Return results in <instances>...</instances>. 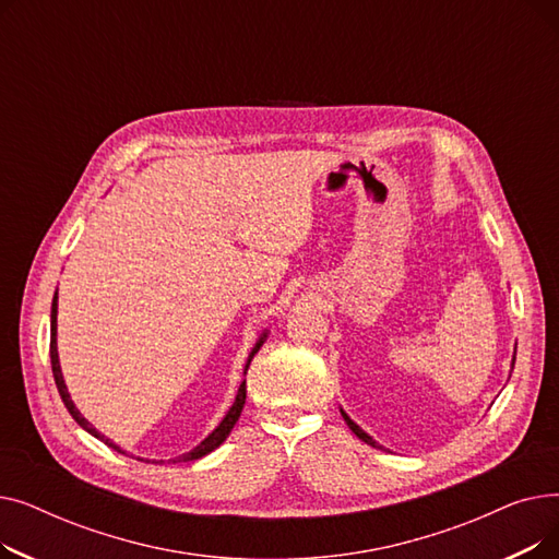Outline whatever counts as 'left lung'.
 I'll list each match as a JSON object with an SVG mask.
<instances>
[{
	"mask_svg": "<svg viewBox=\"0 0 559 559\" xmlns=\"http://www.w3.org/2000/svg\"><path fill=\"white\" fill-rule=\"evenodd\" d=\"M514 356H516V350H514ZM342 417H344V421H346V426H348V428H350V430H354V432H356V437H360V439H362V442H365V444H371V447H376V449H378V444H376V442H373V439H371V437H369V435H367V432H365V430H362V428H360V426H358V424H354V421H350V419H348V415H346V413H344V409H342Z\"/></svg>",
	"mask_w": 559,
	"mask_h": 559,
	"instance_id": "left-lung-1",
	"label": "left lung"
}]
</instances>
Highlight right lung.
I'll use <instances>...</instances> for the list:
<instances>
[{
    "label": "right lung",
    "instance_id": "add662e5",
    "mask_svg": "<svg viewBox=\"0 0 559 559\" xmlns=\"http://www.w3.org/2000/svg\"><path fill=\"white\" fill-rule=\"evenodd\" d=\"M56 312H58V292L53 295V301H51V340H49V358H51V371H53V380H56V388H58V394H61V399H63V403H66V407H68V413L72 415V419L81 426V428H85L87 432L91 435H95L97 439H102L104 444H108L110 449H115L117 453H124L120 447L117 444H112L110 439H106L102 432H97L91 424H87L83 417H81V413L76 409V405L72 403V399H70V394H68V388H66V380H63V373H61V365H58V348H56ZM264 337H267V333H262V337L255 342V346H253V350L249 354V360H247V367H245V373H247V369H249V365H251V360H253V356L258 354V348L262 346V342H264ZM245 401H247V383L242 380V385H240V390H238V396H235V403L230 405V409L226 413V417L222 419V424L203 439V442L197 447V449H192L190 453H183L181 457H176L179 462H190V460H199V457H203V455H209L211 451H215L224 439L230 435V430H233V426H235V421L240 419V413H242V407H245Z\"/></svg>",
    "mask_w": 559,
    "mask_h": 559
}]
</instances>
